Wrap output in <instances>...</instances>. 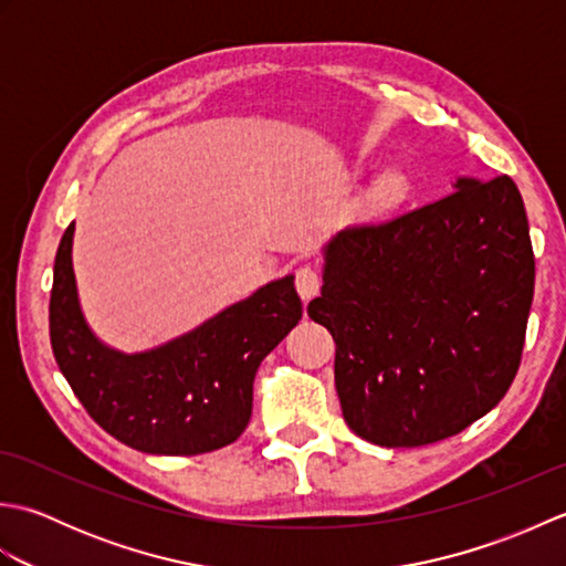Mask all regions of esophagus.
Returning a JSON list of instances; mask_svg holds the SVG:
<instances>
[{"label": "esophagus", "instance_id": "1", "mask_svg": "<svg viewBox=\"0 0 566 566\" xmlns=\"http://www.w3.org/2000/svg\"><path fill=\"white\" fill-rule=\"evenodd\" d=\"M296 292L304 298V302H311V298L318 296L321 274L311 268V264H304V268L296 270Z\"/></svg>", "mask_w": 566, "mask_h": 566}]
</instances>
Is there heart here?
<instances>
[{
    "label": "heart",
    "mask_w": 566,
    "mask_h": 566,
    "mask_svg": "<svg viewBox=\"0 0 566 566\" xmlns=\"http://www.w3.org/2000/svg\"><path fill=\"white\" fill-rule=\"evenodd\" d=\"M408 177L401 170H387L377 177V182L371 185L367 201L375 209H389V207H399V203L408 197Z\"/></svg>",
    "instance_id": "heart-1"
}]
</instances>
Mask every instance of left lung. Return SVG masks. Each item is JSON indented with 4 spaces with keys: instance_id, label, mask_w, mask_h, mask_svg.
<instances>
[{
    "instance_id": "1",
    "label": "left lung",
    "mask_w": 566,
    "mask_h": 566,
    "mask_svg": "<svg viewBox=\"0 0 566 566\" xmlns=\"http://www.w3.org/2000/svg\"><path fill=\"white\" fill-rule=\"evenodd\" d=\"M452 195L323 245L308 316L335 340L345 423L381 448L462 432L521 365L535 258L511 177H457Z\"/></svg>"
}]
</instances>
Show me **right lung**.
I'll return each mask as SVG.
<instances>
[{
	"label": "right lung",
	"instance_id": "obj_1",
	"mask_svg": "<svg viewBox=\"0 0 566 566\" xmlns=\"http://www.w3.org/2000/svg\"><path fill=\"white\" fill-rule=\"evenodd\" d=\"M72 238L75 223L55 255L51 345L87 413L148 454H201L238 440L250 423L260 363L302 321L294 274L262 284L158 347L122 353L102 343L82 314Z\"/></svg>",
	"mask_w": 566,
	"mask_h": 566
}]
</instances>
